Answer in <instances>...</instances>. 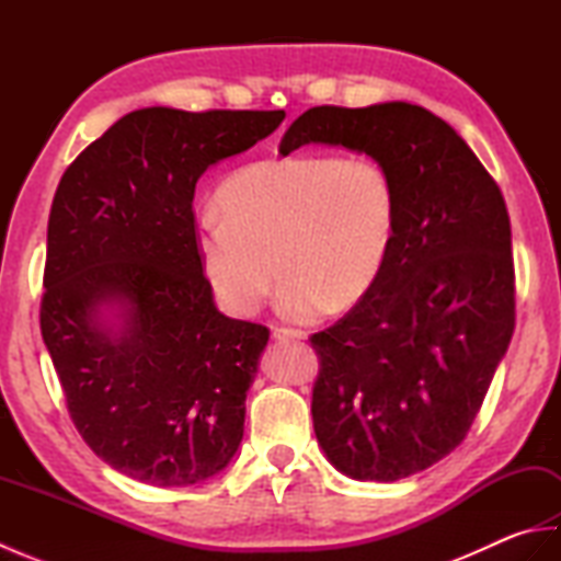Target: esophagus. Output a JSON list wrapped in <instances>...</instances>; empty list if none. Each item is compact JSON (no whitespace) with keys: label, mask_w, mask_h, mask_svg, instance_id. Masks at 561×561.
Instances as JSON below:
<instances>
[{"label":"esophagus","mask_w":561,"mask_h":561,"mask_svg":"<svg viewBox=\"0 0 561 561\" xmlns=\"http://www.w3.org/2000/svg\"><path fill=\"white\" fill-rule=\"evenodd\" d=\"M274 340H306V330L301 328H274L272 330Z\"/></svg>","instance_id":"esophagus-1"}]
</instances>
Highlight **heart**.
Listing matches in <instances>:
<instances>
[{
    "label": "heart",
    "mask_w": 561,
    "mask_h": 561,
    "mask_svg": "<svg viewBox=\"0 0 561 561\" xmlns=\"http://www.w3.org/2000/svg\"><path fill=\"white\" fill-rule=\"evenodd\" d=\"M217 207L197 221L195 248L226 311L255 316L279 270V311L313 318L376 284L396 238L398 187L366 153H291L226 175Z\"/></svg>",
    "instance_id": "1"
}]
</instances>
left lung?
<instances>
[{"label":"left lung","instance_id":"obj_1","mask_svg":"<svg viewBox=\"0 0 561 561\" xmlns=\"http://www.w3.org/2000/svg\"><path fill=\"white\" fill-rule=\"evenodd\" d=\"M311 141L368 153L398 187L383 272L311 337L320 448L354 480L396 482L462 444L508 350L516 277L506 202L465 139L422 105H316L291 123L279 153Z\"/></svg>","mask_w":561,"mask_h":561}]
</instances>
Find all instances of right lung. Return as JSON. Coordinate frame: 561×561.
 Returning <instances> with one entry per match:
<instances>
[{"mask_svg":"<svg viewBox=\"0 0 561 561\" xmlns=\"http://www.w3.org/2000/svg\"><path fill=\"white\" fill-rule=\"evenodd\" d=\"M282 121L284 111L141 108L91 141L57 185L43 342L77 432L127 478L197 484L241 444L270 330L214 306L193 197L211 163Z\"/></svg>","mask_w":561,"mask_h":561,"instance_id":"add662e5","label":"right lung"}]
</instances>
